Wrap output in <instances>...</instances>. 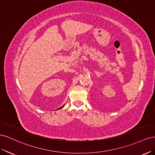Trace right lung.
<instances>
[{"label": "right lung", "mask_w": 155, "mask_h": 155, "mask_svg": "<svg viewBox=\"0 0 155 155\" xmlns=\"http://www.w3.org/2000/svg\"><path fill=\"white\" fill-rule=\"evenodd\" d=\"M63 106H64V105H63V106H62V107H60V108H62V107H63ZM60 108H59V109H60Z\"/></svg>", "instance_id": "right-lung-1"}]
</instances>
